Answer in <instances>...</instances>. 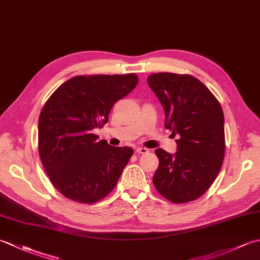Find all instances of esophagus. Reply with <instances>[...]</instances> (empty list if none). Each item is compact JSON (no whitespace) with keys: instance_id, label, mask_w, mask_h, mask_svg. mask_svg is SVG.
I'll list each match as a JSON object with an SVG mask.
<instances>
[{"instance_id":"1","label":"esophagus","mask_w":260,"mask_h":260,"mask_svg":"<svg viewBox=\"0 0 260 260\" xmlns=\"http://www.w3.org/2000/svg\"><path fill=\"white\" fill-rule=\"evenodd\" d=\"M136 152L140 153V154H145V153L148 152V148H146V147H137Z\"/></svg>"}]
</instances>
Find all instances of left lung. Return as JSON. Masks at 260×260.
Here are the masks:
<instances>
[{
	"label": "left lung",
	"instance_id": "left-lung-1",
	"mask_svg": "<svg viewBox=\"0 0 260 260\" xmlns=\"http://www.w3.org/2000/svg\"><path fill=\"white\" fill-rule=\"evenodd\" d=\"M147 84L165 112V127L172 132L178 152L155 150L158 168L153 183L173 203L203 196L221 170L224 151V117L221 105L202 82L191 75L158 73Z\"/></svg>",
	"mask_w": 260,
	"mask_h": 260
}]
</instances>
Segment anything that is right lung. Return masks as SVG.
Instances as JSON below:
<instances>
[{"label": "right lung", "instance_id": "add662e5", "mask_svg": "<svg viewBox=\"0 0 260 260\" xmlns=\"http://www.w3.org/2000/svg\"><path fill=\"white\" fill-rule=\"evenodd\" d=\"M139 84L135 74L76 76L59 86L43 105L38 150L53 186L80 203H96L114 190L133 155L92 131L108 121L114 104Z\"/></svg>", "mask_w": 260, "mask_h": 260}]
</instances>
